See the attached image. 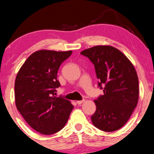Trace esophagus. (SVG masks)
<instances>
[{"mask_svg": "<svg viewBox=\"0 0 154 154\" xmlns=\"http://www.w3.org/2000/svg\"><path fill=\"white\" fill-rule=\"evenodd\" d=\"M83 102H84V100H77V101L76 102V103H77V104H78V105H80V104H82V103H83Z\"/></svg>", "mask_w": 154, "mask_h": 154, "instance_id": "esophagus-1", "label": "esophagus"}]
</instances>
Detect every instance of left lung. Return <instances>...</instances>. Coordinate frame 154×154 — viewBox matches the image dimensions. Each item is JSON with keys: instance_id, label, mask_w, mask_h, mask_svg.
I'll return each instance as SVG.
<instances>
[{"instance_id": "left-lung-1", "label": "left lung", "mask_w": 154, "mask_h": 154, "mask_svg": "<svg viewBox=\"0 0 154 154\" xmlns=\"http://www.w3.org/2000/svg\"><path fill=\"white\" fill-rule=\"evenodd\" d=\"M80 54L93 63L98 86L103 89V95L94 100L92 124L103 131H116L127 123L139 100L136 69L123 53L112 46H94Z\"/></svg>"}]
</instances>
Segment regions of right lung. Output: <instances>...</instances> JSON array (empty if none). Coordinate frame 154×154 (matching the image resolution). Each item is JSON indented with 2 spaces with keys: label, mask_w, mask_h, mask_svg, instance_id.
<instances>
[{
  "label": "right lung",
  "mask_w": 154,
  "mask_h": 154,
  "mask_svg": "<svg viewBox=\"0 0 154 154\" xmlns=\"http://www.w3.org/2000/svg\"><path fill=\"white\" fill-rule=\"evenodd\" d=\"M72 51L41 50L27 58L15 82V105L27 123L42 134L57 133L67 123L73 105L55 97L60 86L57 72Z\"/></svg>",
  "instance_id": "right-lung-1"
}]
</instances>
